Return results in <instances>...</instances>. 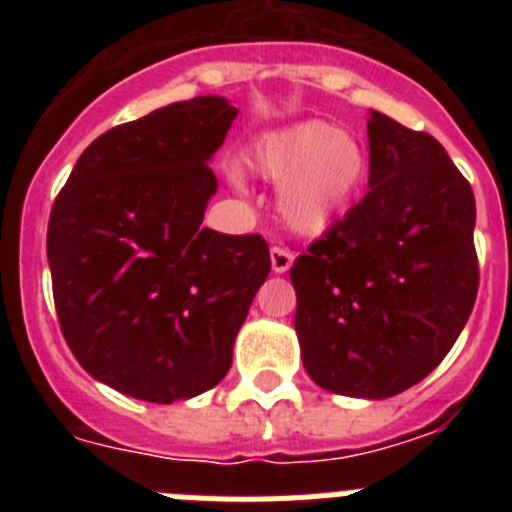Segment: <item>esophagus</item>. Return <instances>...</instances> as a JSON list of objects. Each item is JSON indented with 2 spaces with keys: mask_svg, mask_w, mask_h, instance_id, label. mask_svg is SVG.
<instances>
[{
  "mask_svg": "<svg viewBox=\"0 0 512 512\" xmlns=\"http://www.w3.org/2000/svg\"><path fill=\"white\" fill-rule=\"evenodd\" d=\"M292 261H295V253L282 246H271V269L277 274H284L292 266Z\"/></svg>",
  "mask_w": 512,
  "mask_h": 512,
  "instance_id": "esophagus-1",
  "label": "esophagus"
}]
</instances>
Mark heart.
<instances>
[{"instance_id":"1","label":"heart","mask_w":512,"mask_h":512,"mask_svg":"<svg viewBox=\"0 0 512 512\" xmlns=\"http://www.w3.org/2000/svg\"><path fill=\"white\" fill-rule=\"evenodd\" d=\"M251 166L279 189V215L295 233H323L366 176L359 140L320 120L297 122L253 146Z\"/></svg>"}]
</instances>
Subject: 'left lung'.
I'll return each instance as SVG.
<instances>
[{"instance_id":"left-lung-1","label":"left lung","mask_w":512,"mask_h":512,"mask_svg":"<svg viewBox=\"0 0 512 512\" xmlns=\"http://www.w3.org/2000/svg\"><path fill=\"white\" fill-rule=\"evenodd\" d=\"M369 192L289 269L302 364L323 390L400 395L436 369L477 300L474 192L433 135L374 112Z\"/></svg>"}]
</instances>
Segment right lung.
Wrapping results in <instances>:
<instances>
[{"label":"right lung","instance_id":"1","mask_svg":"<svg viewBox=\"0 0 512 512\" xmlns=\"http://www.w3.org/2000/svg\"><path fill=\"white\" fill-rule=\"evenodd\" d=\"M235 110L225 97L166 104L99 135L48 220L58 323L99 382L135 400H189L228 374L269 277L261 235L202 228L210 158Z\"/></svg>","mask_w":512,"mask_h":512}]
</instances>
